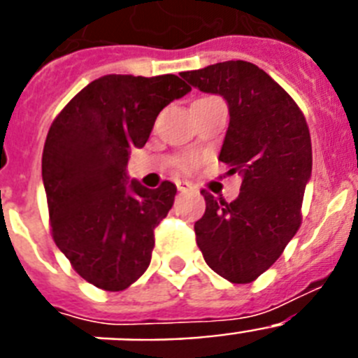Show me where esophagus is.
<instances>
[{
	"mask_svg": "<svg viewBox=\"0 0 358 358\" xmlns=\"http://www.w3.org/2000/svg\"><path fill=\"white\" fill-rule=\"evenodd\" d=\"M177 189L179 192H189V189H194V186L186 181H177Z\"/></svg>",
	"mask_w": 358,
	"mask_h": 358,
	"instance_id": "esophagus-1",
	"label": "esophagus"
}]
</instances>
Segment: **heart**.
<instances>
[{
    "label": "heart",
    "instance_id": "obj_1",
    "mask_svg": "<svg viewBox=\"0 0 358 358\" xmlns=\"http://www.w3.org/2000/svg\"><path fill=\"white\" fill-rule=\"evenodd\" d=\"M185 164H188V163H185Z\"/></svg>",
    "mask_w": 358,
    "mask_h": 358
}]
</instances>
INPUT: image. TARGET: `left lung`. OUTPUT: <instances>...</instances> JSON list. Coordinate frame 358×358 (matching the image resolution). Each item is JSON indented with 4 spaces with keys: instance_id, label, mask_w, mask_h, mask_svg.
I'll use <instances>...</instances> for the list:
<instances>
[{
    "instance_id": "left-lung-1",
    "label": "left lung",
    "mask_w": 358,
    "mask_h": 358,
    "mask_svg": "<svg viewBox=\"0 0 358 358\" xmlns=\"http://www.w3.org/2000/svg\"><path fill=\"white\" fill-rule=\"evenodd\" d=\"M181 77L227 102L229 127L218 159L242 176L233 202L201 192L206 211L195 222L197 245L215 273L231 283H251L301 226L312 176L308 125L290 94L251 62H217Z\"/></svg>"
}]
</instances>
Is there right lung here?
<instances>
[{"label":"right lung","mask_w":358,"mask_h":358,"mask_svg":"<svg viewBox=\"0 0 358 358\" xmlns=\"http://www.w3.org/2000/svg\"><path fill=\"white\" fill-rule=\"evenodd\" d=\"M176 75H106L69 100L50 127L43 182L57 248L91 285L125 290L147 271L154 229L176 185L127 181L131 148L147 143L163 107L189 93Z\"/></svg>","instance_id":"1"}]
</instances>
